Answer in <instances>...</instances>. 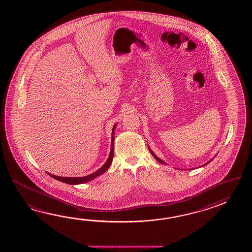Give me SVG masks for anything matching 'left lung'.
Instances as JSON below:
<instances>
[{"label": "left lung", "mask_w": 252, "mask_h": 252, "mask_svg": "<svg viewBox=\"0 0 252 252\" xmlns=\"http://www.w3.org/2000/svg\"><path fill=\"white\" fill-rule=\"evenodd\" d=\"M150 153H151V154H152V155H153V157H154V158H155L156 159H157V160L158 161V162H159V163H160V164H165V162H164V161L163 160H161L160 158H158V157H157V156L155 155V154H154V152H153V151H152V150H150ZM210 162V161H209ZM209 162H208V163H209ZM208 163H206V164H208ZM206 164H205V165H206ZM205 165H204V166H205Z\"/></svg>", "instance_id": "left-lung-1"}]
</instances>
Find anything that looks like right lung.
<instances>
[{"instance_id":"obj_1","label":"right lung","mask_w":252,"mask_h":252,"mask_svg":"<svg viewBox=\"0 0 252 252\" xmlns=\"http://www.w3.org/2000/svg\"><path fill=\"white\" fill-rule=\"evenodd\" d=\"M115 127H116V125H114V126H113V131H112V146H111V152H110V156H109V158H108L107 161L105 162V164H104V165H103L100 169H98L97 171L94 172V173H93V174H90V175H88V176H86V177H56V176L51 175V174H48V175H49L50 177L55 178V179L59 180L60 182L69 184V185H79V184H83V183L89 182V181H91L93 179H94V178L98 177V176H100V175L103 174V173L106 171L108 168H109V166H111L112 161H113V142H114V129H115Z\"/></svg>"}]
</instances>
